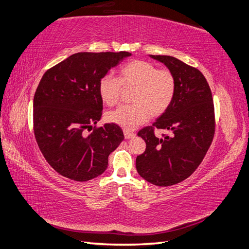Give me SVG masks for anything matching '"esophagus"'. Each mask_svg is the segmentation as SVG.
<instances>
[{
	"mask_svg": "<svg viewBox=\"0 0 249 249\" xmlns=\"http://www.w3.org/2000/svg\"><path fill=\"white\" fill-rule=\"evenodd\" d=\"M124 137L125 139H132V137H134L135 136V133L134 132H131V131H129V130H124Z\"/></svg>",
	"mask_w": 249,
	"mask_h": 249,
	"instance_id": "34e87169",
	"label": "esophagus"
}]
</instances>
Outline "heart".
Listing matches in <instances>:
<instances>
[{
    "label": "heart",
    "instance_id": "obj_1",
    "mask_svg": "<svg viewBox=\"0 0 249 249\" xmlns=\"http://www.w3.org/2000/svg\"><path fill=\"white\" fill-rule=\"evenodd\" d=\"M123 86L134 87L132 104H123L107 115L109 123L133 129L151 117L164 114L173 103L177 82L175 74L168 69H159L147 60L134 59L121 66L119 76L104 74L99 80L98 90L107 106L118 102Z\"/></svg>",
    "mask_w": 249,
    "mask_h": 249
}]
</instances>
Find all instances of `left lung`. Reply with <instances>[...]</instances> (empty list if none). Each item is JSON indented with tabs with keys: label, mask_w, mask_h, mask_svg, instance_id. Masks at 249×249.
<instances>
[{
	"label": "left lung",
	"mask_w": 249,
	"mask_h": 249,
	"mask_svg": "<svg viewBox=\"0 0 249 249\" xmlns=\"http://www.w3.org/2000/svg\"><path fill=\"white\" fill-rule=\"evenodd\" d=\"M175 74L176 95L168 109L152 125L139 131L146 150L136 158L142 178L158 186L179 183L194 173L210 148L215 133L212 92L203 74L195 67L167 55H150ZM154 128L172 134L159 139Z\"/></svg>",
	"instance_id": "1"
}]
</instances>
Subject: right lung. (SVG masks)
Here are the masks:
<instances>
[{
    "instance_id": "add662e5",
    "label": "right lung",
    "mask_w": 249,
    "mask_h": 249,
    "mask_svg": "<svg viewBox=\"0 0 249 249\" xmlns=\"http://www.w3.org/2000/svg\"><path fill=\"white\" fill-rule=\"evenodd\" d=\"M130 55L75 53L42 75L34 96L33 126L41 153L59 175L84 182L106 171L109 153L124 136L115 124L92 126L102 116L99 80Z\"/></svg>"
}]
</instances>
